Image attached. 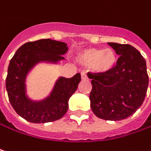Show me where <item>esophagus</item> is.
<instances>
[{
	"label": "esophagus",
	"instance_id": "34e87169",
	"mask_svg": "<svg viewBox=\"0 0 151 151\" xmlns=\"http://www.w3.org/2000/svg\"><path fill=\"white\" fill-rule=\"evenodd\" d=\"M81 80H88V76L86 75V73H85V72H81Z\"/></svg>",
	"mask_w": 151,
	"mask_h": 151
}]
</instances>
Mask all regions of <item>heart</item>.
<instances>
[{
  "mask_svg": "<svg viewBox=\"0 0 151 151\" xmlns=\"http://www.w3.org/2000/svg\"><path fill=\"white\" fill-rule=\"evenodd\" d=\"M81 65L91 67L93 71L100 76H106L112 72L118 63V55L112 48H87L77 55Z\"/></svg>",
  "mask_w": 151,
  "mask_h": 151,
  "instance_id": "1",
  "label": "heart"
}]
</instances>
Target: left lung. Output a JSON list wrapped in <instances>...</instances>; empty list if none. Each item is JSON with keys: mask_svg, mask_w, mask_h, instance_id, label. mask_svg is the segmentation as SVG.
I'll return each mask as SVG.
<instances>
[{"mask_svg": "<svg viewBox=\"0 0 151 151\" xmlns=\"http://www.w3.org/2000/svg\"><path fill=\"white\" fill-rule=\"evenodd\" d=\"M108 45L120 57L108 75L88 73L92 79L90 107L100 119L122 120L132 115L145 101L149 85L146 61L130 45Z\"/></svg>", "mask_w": 151, "mask_h": 151, "instance_id": "8db88e82", "label": "left lung"}]
</instances>
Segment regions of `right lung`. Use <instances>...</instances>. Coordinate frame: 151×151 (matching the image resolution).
Returning a JSON list of instances; mask_svg holds the SVG:
<instances>
[{
  "instance_id": "obj_1",
  "label": "right lung",
  "mask_w": 151,
  "mask_h": 151,
  "mask_svg": "<svg viewBox=\"0 0 151 151\" xmlns=\"http://www.w3.org/2000/svg\"><path fill=\"white\" fill-rule=\"evenodd\" d=\"M68 51L66 43L52 39L27 42L17 50L10 60L6 88L13 108L20 117L31 123H48L61 119L67 113L69 100L78 88L81 75L71 78L60 76L45 99L34 101L27 94V78L38 63L58 64L64 60Z\"/></svg>"
}]
</instances>
